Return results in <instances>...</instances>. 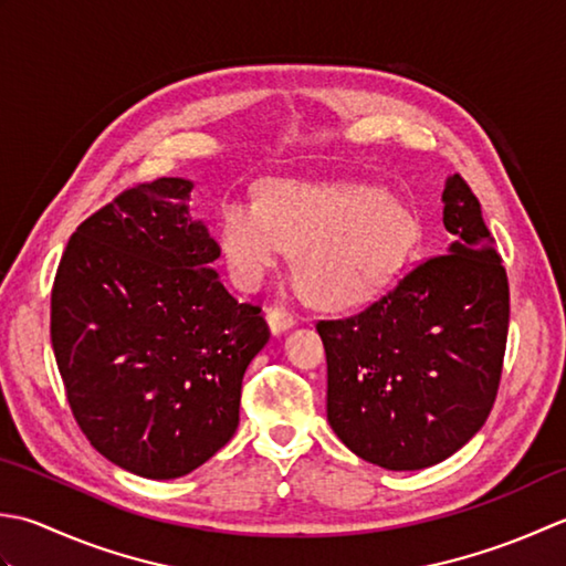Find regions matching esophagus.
I'll use <instances>...</instances> for the list:
<instances>
[{
    "instance_id": "1",
    "label": "esophagus",
    "mask_w": 566,
    "mask_h": 566,
    "mask_svg": "<svg viewBox=\"0 0 566 566\" xmlns=\"http://www.w3.org/2000/svg\"><path fill=\"white\" fill-rule=\"evenodd\" d=\"M266 322L273 334H281L285 329H291L295 325V315L287 313L285 307H271L266 313Z\"/></svg>"
}]
</instances>
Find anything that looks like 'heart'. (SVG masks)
Masks as SVG:
<instances>
[{"label": "heart", "mask_w": 566, "mask_h": 566, "mask_svg": "<svg viewBox=\"0 0 566 566\" xmlns=\"http://www.w3.org/2000/svg\"><path fill=\"white\" fill-rule=\"evenodd\" d=\"M420 239L406 205L368 186L269 180L259 205L229 202L219 244L241 287H256L297 251L295 273L319 305L352 307L394 281Z\"/></svg>", "instance_id": "1"}]
</instances>
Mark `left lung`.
Returning <instances> with one entry per match:
<instances>
[{"label": "left lung", "mask_w": 566, "mask_h": 566, "mask_svg": "<svg viewBox=\"0 0 566 566\" xmlns=\"http://www.w3.org/2000/svg\"><path fill=\"white\" fill-rule=\"evenodd\" d=\"M452 244L344 319H319L327 420L356 457L390 471L440 464L474 437L499 394L509 275L481 205L447 178Z\"/></svg>", "instance_id": "1"}]
</instances>
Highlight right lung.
Instances as JSON below:
<instances>
[{
  "mask_svg": "<svg viewBox=\"0 0 566 566\" xmlns=\"http://www.w3.org/2000/svg\"><path fill=\"white\" fill-rule=\"evenodd\" d=\"M192 182L119 192L67 241L51 293V342L80 430L112 464L178 479L239 424L241 378L271 332L227 293L219 244L190 214Z\"/></svg>",
  "mask_w": 566,
  "mask_h": 566,
  "instance_id": "obj_1",
  "label": "right lung"
}]
</instances>
